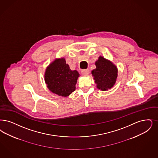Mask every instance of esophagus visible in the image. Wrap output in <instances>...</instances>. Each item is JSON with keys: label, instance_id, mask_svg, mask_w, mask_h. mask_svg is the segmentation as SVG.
Wrapping results in <instances>:
<instances>
[{"label": "esophagus", "instance_id": "obj_1", "mask_svg": "<svg viewBox=\"0 0 158 158\" xmlns=\"http://www.w3.org/2000/svg\"><path fill=\"white\" fill-rule=\"evenodd\" d=\"M81 73L83 75H88L89 73V70L88 69L81 70Z\"/></svg>", "mask_w": 158, "mask_h": 158}]
</instances>
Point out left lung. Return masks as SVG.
Masks as SVG:
<instances>
[{
  "label": "left lung",
  "mask_w": 158,
  "mask_h": 158,
  "mask_svg": "<svg viewBox=\"0 0 158 158\" xmlns=\"http://www.w3.org/2000/svg\"><path fill=\"white\" fill-rule=\"evenodd\" d=\"M96 69L92 71L97 88L102 91L111 89L115 84L118 77V69L110 60L102 56L96 61Z\"/></svg>",
  "instance_id": "8db88e82"
}]
</instances>
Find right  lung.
Segmentation results:
<instances>
[{
    "label": "right lung",
    "mask_w": 158,
    "mask_h": 158,
    "mask_svg": "<svg viewBox=\"0 0 158 158\" xmlns=\"http://www.w3.org/2000/svg\"><path fill=\"white\" fill-rule=\"evenodd\" d=\"M79 73L76 70H72L64 57L56 58L46 68L44 81L47 88L56 95L66 97L76 89Z\"/></svg>",
    "instance_id": "add662e5"
}]
</instances>
